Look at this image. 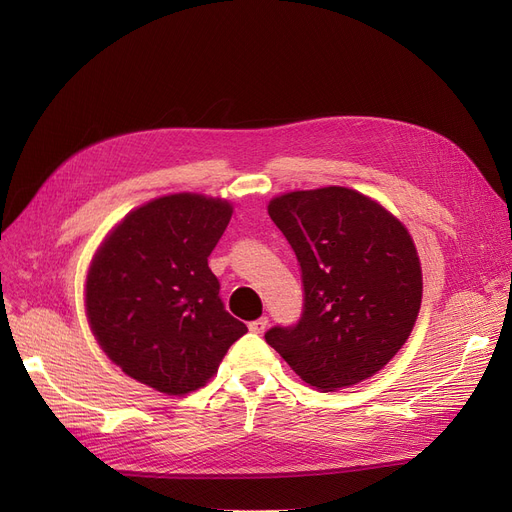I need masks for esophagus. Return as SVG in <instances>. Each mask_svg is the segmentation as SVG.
I'll list each match as a JSON object with an SVG mask.
<instances>
[{
    "mask_svg": "<svg viewBox=\"0 0 512 512\" xmlns=\"http://www.w3.org/2000/svg\"><path fill=\"white\" fill-rule=\"evenodd\" d=\"M267 324H270V319H267V317L253 319L251 324H249V330H251V332H255V334H263V332H265V328H267Z\"/></svg>",
    "mask_w": 512,
    "mask_h": 512,
    "instance_id": "34e87169",
    "label": "esophagus"
}]
</instances>
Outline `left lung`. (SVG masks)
Listing matches in <instances>:
<instances>
[{"instance_id":"1","label":"left lung","mask_w":512,"mask_h":512,"mask_svg":"<svg viewBox=\"0 0 512 512\" xmlns=\"http://www.w3.org/2000/svg\"><path fill=\"white\" fill-rule=\"evenodd\" d=\"M267 213L299 259L305 303L297 326L267 330L265 342L317 390L369 380L419 315L423 278L409 230L346 186L274 197Z\"/></svg>"}]
</instances>
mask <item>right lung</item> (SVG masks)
Returning a JSON list of instances; mask_svg holds the SVG:
<instances>
[{
    "mask_svg": "<svg viewBox=\"0 0 512 512\" xmlns=\"http://www.w3.org/2000/svg\"><path fill=\"white\" fill-rule=\"evenodd\" d=\"M232 205L197 193L153 199L105 236L85 286L101 351L132 380L168 396L205 386L247 334L207 265Z\"/></svg>",
    "mask_w": 512,
    "mask_h": 512,
    "instance_id": "obj_1",
    "label": "right lung"
}]
</instances>
